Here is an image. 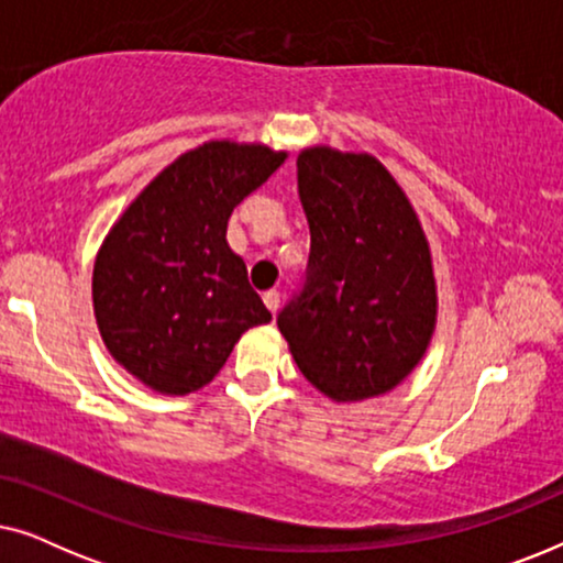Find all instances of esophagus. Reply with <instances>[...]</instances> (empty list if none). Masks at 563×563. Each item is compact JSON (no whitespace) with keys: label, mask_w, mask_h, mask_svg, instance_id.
Instances as JSON below:
<instances>
[{"label":"esophagus","mask_w":563,"mask_h":563,"mask_svg":"<svg viewBox=\"0 0 563 563\" xmlns=\"http://www.w3.org/2000/svg\"><path fill=\"white\" fill-rule=\"evenodd\" d=\"M264 302H266L268 310L276 312V310H279V305H282V295L276 289H268L264 295Z\"/></svg>","instance_id":"1"}]
</instances>
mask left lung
<instances>
[{
  "label": "left lung",
  "instance_id": "obj_1",
  "mask_svg": "<svg viewBox=\"0 0 563 563\" xmlns=\"http://www.w3.org/2000/svg\"><path fill=\"white\" fill-rule=\"evenodd\" d=\"M297 189L310 258L276 325L299 372L328 397L384 395L412 372L435 328L433 264L418 214L366 153L305 151Z\"/></svg>",
  "mask_w": 563,
  "mask_h": 563
}]
</instances>
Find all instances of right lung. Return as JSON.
<instances>
[{"label": "right lung", "instance_id": "right-lung-1", "mask_svg": "<svg viewBox=\"0 0 563 563\" xmlns=\"http://www.w3.org/2000/svg\"><path fill=\"white\" fill-rule=\"evenodd\" d=\"M287 153L212 141L166 166L104 238L95 314L114 358L151 389L187 395L214 379L245 330L272 320L228 220Z\"/></svg>", "mask_w": 563, "mask_h": 563}]
</instances>
